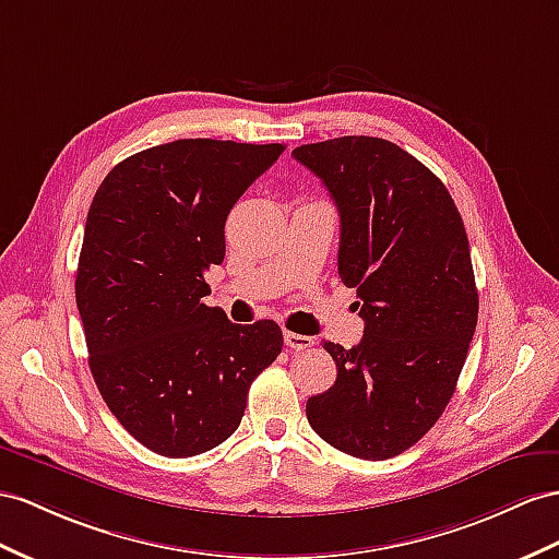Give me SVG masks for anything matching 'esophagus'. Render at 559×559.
<instances>
[{
  "instance_id": "obj_1",
  "label": "esophagus",
  "mask_w": 559,
  "mask_h": 559,
  "mask_svg": "<svg viewBox=\"0 0 559 559\" xmlns=\"http://www.w3.org/2000/svg\"><path fill=\"white\" fill-rule=\"evenodd\" d=\"M285 347H290L295 352H307V349L313 347V337L288 331V333H285Z\"/></svg>"
}]
</instances>
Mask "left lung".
Returning a JSON list of instances; mask_svg holds the SVG:
<instances>
[{
  "instance_id": "8db88e82",
  "label": "left lung",
  "mask_w": 559,
  "mask_h": 559,
  "mask_svg": "<svg viewBox=\"0 0 559 559\" xmlns=\"http://www.w3.org/2000/svg\"><path fill=\"white\" fill-rule=\"evenodd\" d=\"M340 212L337 274L356 288L364 340L323 342L337 380L307 402L323 441L388 461L429 432L451 402L477 328L469 242L447 186L378 136H337L293 151Z\"/></svg>"
}]
</instances>
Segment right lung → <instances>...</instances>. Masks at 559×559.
Returning a JSON list of instances; mask_svg holds the SVG:
<instances>
[{
	"instance_id": "obj_1",
	"label": "right lung",
	"mask_w": 559,
	"mask_h": 559,
	"mask_svg": "<svg viewBox=\"0 0 559 559\" xmlns=\"http://www.w3.org/2000/svg\"><path fill=\"white\" fill-rule=\"evenodd\" d=\"M283 151L179 139L118 163L92 200L75 276L90 368L112 416L153 453L219 447L283 349L278 323H231L203 302L228 212Z\"/></svg>"
}]
</instances>
